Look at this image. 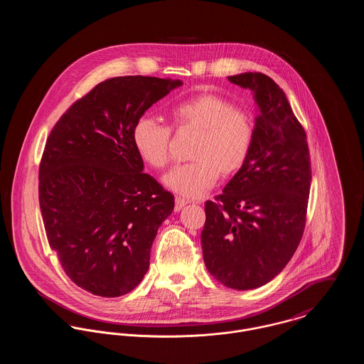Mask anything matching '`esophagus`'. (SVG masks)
Segmentation results:
<instances>
[{
	"instance_id": "esophagus-1",
	"label": "esophagus",
	"mask_w": 364,
	"mask_h": 364,
	"mask_svg": "<svg viewBox=\"0 0 364 364\" xmlns=\"http://www.w3.org/2000/svg\"><path fill=\"white\" fill-rule=\"evenodd\" d=\"M188 205V200L182 199V198H175V211H179Z\"/></svg>"
}]
</instances>
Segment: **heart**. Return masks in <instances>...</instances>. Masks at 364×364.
Returning a JSON list of instances; mask_svg holds the SVG:
<instances>
[{"label": "heart", "mask_w": 364, "mask_h": 364, "mask_svg": "<svg viewBox=\"0 0 364 364\" xmlns=\"http://www.w3.org/2000/svg\"><path fill=\"white\" fill-rule=\"evenodd\" d=\"M176 129L199 132L192 147V162L175 165L164 183L183 198H199L217 179L238 172L251 153L254 122L251 114L235 107L230 100L211 94H198L175 105L171 110ZM133 144L141 159L161 169L169 161L171 129L150 116H141L133 126Z\"/></svg>", "instance_id": "1"}]
</instances>
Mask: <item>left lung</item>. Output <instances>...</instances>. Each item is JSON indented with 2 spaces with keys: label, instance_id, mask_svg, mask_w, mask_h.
Returning <instances> with one entry per match:
<instances>
[{
  "label": "left lung",
  "instance_id": "left-lung-1",
  "mask_svg": "<svg viewBox=\"0 0 364 364\" xmlns=\"http://www.w3.org/2000/svg\"><path fill=\"white\" fill-rule=\"evenodd\" d=\"M228 81L252 91L258 110L254 143L223 193L206 202L200 241L215 280L251 290L276 277L300 244L311 164L306 132L270 77L242 73Z\"/></svg>",
  "mask_w": 364,
  "mask_h": 364
}]
</instances>
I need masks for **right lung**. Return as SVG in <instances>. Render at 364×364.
I'll list each match as a JSON object with an SVG mask.
<instances>
[{
	"label": "right lung",
	"instance_id": "obj_1",
	"mask_svg": "<svg viewBox=\"0 0 364 364\" xmlns=\"http://www.w3.org/2000/svg\"><path fill=\"white\" fill-rule=\"evenodd\" d=\"M181 80L109 78L55 123L39 168V203L49 244L67 276L101 297L132 291L150 267L173 195L144 173L133 126Z\"/></svg>",
	"mask_w": 364,
	"mask_h": 364
}]
</instances>
